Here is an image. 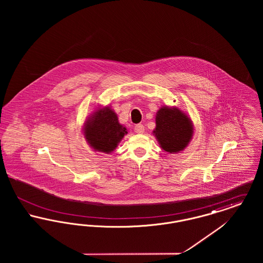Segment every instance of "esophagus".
Instances as JSON below:
<instances>
[{"instance_id":"1","label":"esophagus","mask_w":263,"mask_h":263,"mask_svg":"<svg viewBox=\"0 0 263 263\" xmlns=\"http://www.w3.org/2000/svg\"><path fill=\"white\" fill-rule=\"evenodd\" d=\"M134 130H135V132L138 133V134H142L144 132V130H145V127H144L143 124H137V125H135V127H134Z\"/></svg>"}]
</instances>
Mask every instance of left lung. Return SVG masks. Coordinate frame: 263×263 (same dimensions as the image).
I'll return each mask as SVG.
<instances>
[{"label": "left lung", "mask_w": 263, "mask_h": 263, "mask_svg": "<svg viewBox=\"0 0 263 263\" xmlns=\"http://www.w3.org/2000/svg\"><path fill=\"white\" fill-rule=\"evenodd\" d=\"M156 124L154 133L165 152L177 153L183 150L193 134L187 115L178 108H161L156 116Z\"/></svg>", "instance_id": "left-lung-1"}]
</instances>
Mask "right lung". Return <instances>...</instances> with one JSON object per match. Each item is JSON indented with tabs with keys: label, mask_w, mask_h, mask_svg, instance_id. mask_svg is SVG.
Listing matches in <instances>:
<instances>
[{
	"label": "right lung",
	"mask_w": 263,
	"mask_h": 263,
	"mask_svg": "<svg viewBox=\"0 0 263 263\" xmlns=\"http://www.w3.org/2000/svg\"><path fill=\"white\" fill-rule=\"evenodd\" d=\"M126 133L125 127L119 124L116 114L109 107L97 111L85 129L90 146L104 153L112 152Z\"/></svg>",
	"instance_id": "add662e5"
}]
</instances>
